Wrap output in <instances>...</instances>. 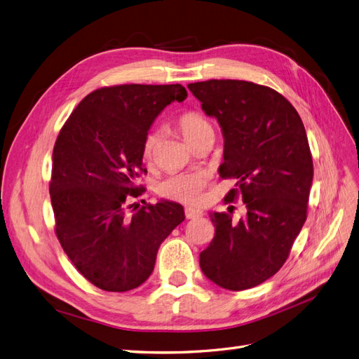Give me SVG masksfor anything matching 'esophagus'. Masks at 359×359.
<instances>
[{"mask_svg":"<svg viewBox=\"0 0 359 359\" xmlns=\"http://www.w3.org/2000/svg\"><path fill=\"white\" fill-rule=\"evenodd\" d=\"M203 212L198 208H193V206H187L186 208V217L190 220H194V219H199V217H202Z\"/></svg>","mask_w":359,"mask_h":359,"instance_id":"34e87169","label":"esophagus"}]
</instances>
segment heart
<instances>
[{
    "instance_id": "obj_1",
    "label": "heart",
    "mask_w": 359,
    "mask_h": 359,
    "mask_svg": "<svg viewBox=\"0 0 359 359\" xmlns=\"http://www.w3.org/2000/svg\"><path fill=\"white\" fill-rule=\"evenodd\" d=\"M178 127L189 144L191 142V139L201 133L212 130L211 124L198 112L182 114L178 118ZM156 140L157 137L154 133H148L145 136L142 144V156L145 160H151V157H153ZM203 184L205 178L201 173H173V175H169L158 184L157 191L166 199L178 202H196L201 196Z\"/></svg>"
}]
</instances>
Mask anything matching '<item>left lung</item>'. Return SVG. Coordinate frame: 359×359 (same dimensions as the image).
I'll return each mask as SVG.
<instances>
[{"label":"left lung","instance_id":"8db88e82","mask_svg":"<svg viewBox=\"0 0 359 359\" xmlns=\"http://www.w3.org/2000/svg\"><path fill=\"white\" fill-rule=\"evenodd\" d=\"M224 139L222 178L236 180L224 201L241 194L245 217L210 212L215 235L201 269L227 290L255 287L283 266L307 219L313 160L301 116L283 95L247 81L189 83Z\"/></svg>","mask_w":359,"mask_h":359}]
</instances>
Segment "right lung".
I'll return each mask as SVG.
<instances>
[{
	"instance_id": "add662e5",
	"label": "right lung",
	"mask_w": 359,
	"mask_h": 359,
	"mask_svg": "<svg viewBox=\"0 0 359 359\" xmlns=\"http://www.w3.org/2000/svg\"><path fill=\"white\" fill-rule=\"evenodd\" d=\"M186 97L180 83L106 86L86 95L61 128L49 186L55 232L72 264L97 287H139L153 273L160 244L186 219L182 205L165 199L127 212L145 191L135 182L147 172L142 144L149 127Z\"/></svg>"
}]
</instances>
